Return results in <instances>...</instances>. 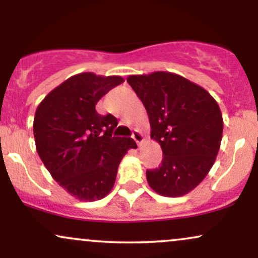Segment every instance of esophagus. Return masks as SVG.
I'll return each instance as SVG.
<instances>
[{"mask_svg": "<svg viewBox=\"0 0 258 258\" xmlns=\"http://www.w3.org/2000/svg\"><path fill=\"white\" fill-rule=\"evenodd\" d=\"M132 138L135 139L136 141V143L138 144V146H141L142 143H143V135H142V132L141 131H138V130H135V131H133V133H132Z\"/></svg>", "mask_w": 258, "mask_h": 258, "instance_id": "34e87169", "label": "esophagus"}]
</instances>
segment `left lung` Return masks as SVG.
I'll return each instance as SVG.
<instances>
[{
  "label": "left lung",
  "instance_id": "obj_1",
  "mask_svg": "<svg viewBox=\"0 0 258 258\" xmlns=\"http://www.w3.org/2000/svg\"><path fill=\"white\" fill-rule=\"evenodd\" d=\"M146 106L150 137L162 149L158 168L147 171L150 188L177 198L197 188L214 166L223 119L217 102L201 86L167 72L127 78Z\"/></svg>",
  "mask_w": 258,
  "mask_h": 258
}]
</instances>
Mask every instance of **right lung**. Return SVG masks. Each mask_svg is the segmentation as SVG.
<instances>
[{"mask_svg":"<svg viewBox=\"0 0 258 258\" xmlns=\"http://www.w3.org/2000/svg\"><path fill=\"white\" fill-rule=\"evenodd\" d=\"M122 82L120 76L78 74L49 92L35 112L38 156L53 179L81 201L110 193L121 160L137 148L132 138L111 137L116 117L96 111L98 100Z\"/></svg>","mask_w":258,"mask_h":258,"instance_id":"1","label":"right lung"}]
</instances>
